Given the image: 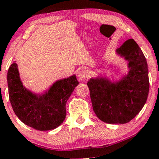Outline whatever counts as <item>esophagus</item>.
I'll use <instances>...</instances> for the list:
<instances>
[{"label":"esophagus","instance_id":"obj_1","mask_svg":"<svg viewBox=\"0 0 159 159\" xmlns=\"http://www.w3.org/2000/svg\"><path fill=\"white\" fill-rule=\"evenodd\" d=\"M87 76V72L85 70H81L78 72V80L79 81H82L86 79Z\"/></svg>","mask_w":159,"mask_h":159}]
</instances>
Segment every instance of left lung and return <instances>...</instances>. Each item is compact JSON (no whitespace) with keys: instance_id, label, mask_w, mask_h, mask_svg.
I'll list each match as a JSON object with an SVG mask.
<instances>
[{"instance_id":"1","label":"left lung","mask_w":159,"mask_h":159,"mask_svg":"<svg viewBox=\"0 0 159 159\" xmlns=\"http://www.w3.org/2000/svg\"><path fill=\"white\" fill-rule=\"evenodd\" d=\"M116 52L128 61V74L115 82L102 76L92 78L87 86L98 119L109 124H124L134 119L147 102L149 72L145 56L134 39H128Z\"/></svg>"}]
</instances>
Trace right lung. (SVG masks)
Returning <instances> with one entry per match:
<instances>
[{
	"label": "right lung",
	"mask_w": 159,
	"mask_h": 159,
	"mask_svg": "<svg viewBox=\"0 0 159 159\" xmlns=\"http://www.w3.org/2000/svg\"><path fill=\"white\" fill-rule=\"evenodd\" d=\"M7 84L10 102L19 119L36 130L48 131L64 121L66 102L79 82L73 75L54 82L43 93H34L24 87L14 62L7 72Z\"/></svg>",
	"instance_id": "add662e5"
}]
</instances>
